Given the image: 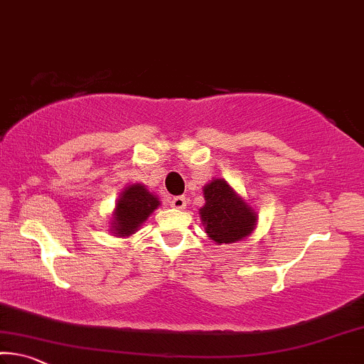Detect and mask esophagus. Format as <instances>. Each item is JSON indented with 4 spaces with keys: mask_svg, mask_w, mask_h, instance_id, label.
<instances>
[{
    "mask_svg": "<svg viewBox=\"0 0 364 364\" xmlns=\"http://www.w3.org/2000/svg\"><path fill=\"white\" fill-rule=\"evenodd\" d=\"M170 205L173 207V209L183 210L184 207H186V198H184V196H176V198H173L170 200Z\"/></svg>",
    "mask_w": 364,
    "mask_h": 364,
    "instance_id": "34e87169",
    "label": "esophagus"
}]
</instances>
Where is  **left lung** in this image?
<instances>
[{
	"label": "left lung",
	"instance_id": "obj_1",
	"mask_svg": "<svg viewBox=\"0 0 364 364\" xmlns=\"http://www.w3.org/2000/svg\"><path fill=\"white\" fill-rule=\"evenodd\" d=\"M205 204L199 209L207 236L217 245L245 240L257 227V212L223 178H212L203 188Z\"/></svg>",
	"mask_w": 364,
	"mask_h": 364
}]
</instances>
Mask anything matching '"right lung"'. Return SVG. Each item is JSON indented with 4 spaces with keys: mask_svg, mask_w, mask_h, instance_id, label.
<instances>
[{
    "mask_svg": "<svg viewBox=\"0 0 364 364\" xmlns=\"http://www.w3.org/2000/svg\"><path fill=\"white\" fill-rule=\"evenodd\" d=\"M160 205V198L141 183L129 184L114 204L109 222V233L118 238L134 235L151 213Z\"/></svg>",
    "mask_w": 364,
    "mask_h": 364,
    "instance_id": "obj_1",
    "label": "right lung"
}]
</instances>
